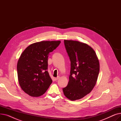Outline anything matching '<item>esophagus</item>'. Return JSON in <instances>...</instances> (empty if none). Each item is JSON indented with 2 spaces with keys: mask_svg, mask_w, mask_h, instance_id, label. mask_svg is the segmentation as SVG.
Here are the masks:
<instances>
[{
  "mask_svg": "<svg viewBox=\"0 0 121 121\" xmlns=\"http://www.w3.org/2000/svg\"><path fill=\"white\" fill-rule=\"evenodd\" d=\"M59 77H57V78H54V79H55V81H56V80H58L59 78Z\"/></svg>",
  "mask_w": 121,
  "mask_h": 121,
  "instance_id": "34e87169",
  "label": "esophagus"
}]
</instances>
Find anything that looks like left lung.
Returning <instances> with one entry per match:
<instances>
[{"label": "left lung", "mask_w": 121, "mask_h": 121, "mask_svg": "<svg viewBox=\"0 0 121 121\" xmlns=\"http://www.w3.org/2000/svg\"><path fill=\"white\" fill-rule=\"evenodd\" d=\"M64 44L71 61V71L68 84L63 91L69 99H79L90 93L96 85L99 61L94 49L86 43L64 40Z\"/></svg>", "instance_id": "8db88e82"}]
</instances>
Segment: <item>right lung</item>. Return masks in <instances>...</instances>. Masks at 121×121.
Wrapping results in <instances>:
<instances>
[{
	"label": "right lung",
	"mask_w": 121,
	"mask_h": 121,
	"mask_svg": "<svg viewBox=\"0 0 121 121\" xmlns=\"http://www.w3.org/2000/svg\"><path fill=\"white\" fill-rule=\"evenodd\" d=\"M61 42L42 41L29 46L17 64L18 80L22 90L31 97H39L52 83L48 71V57Z\"/></svg>",
	"instance_id": "add662e5"
}]
</instances>
